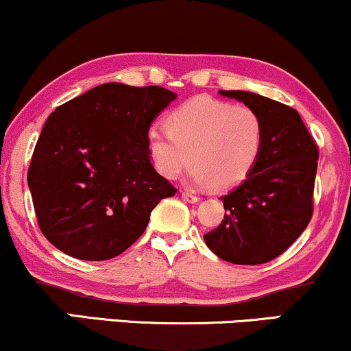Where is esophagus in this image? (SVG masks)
Returning a JSON list of instances; mask_svg holds the SVG:
<instances>
[{
  "label": "esophagus",
  "mask_w": 351,
  "mask_h": 351,
  "mask_svg": "<svg viewBox=\"0 0 351 351\" xmlns=\"http://www.w3.org/2000/svg\"><path fill=\"white\" fill-rule=\"evenodd\" d=\"M182 198L185 199V202H189V203H197L198 202V197L195 193H192V192H189V190H184V192H182Z\"/></svg>",
  "instance_id": "34e87169"
}]
</instances>
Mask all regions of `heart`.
<instances>
[{
	"label": "heart",
	"instance_id": "1",
	"mask_svg": "<svg viewBox=\"0 0 351 351\" xmlns=\"http://www.w3.org/2000/svg\"><path fill=\"white\" fill-rule=\"evenodd\" d=\"M147 142L166 179H177L193 159V180L224 190L252 174L265 147V124L243 104L197 97L167 116V129L152 127Z\"/></svg>",
	"mask_w": 351,
	"mask_h": 351
}]
</instances>
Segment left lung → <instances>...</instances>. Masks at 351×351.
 Returning <instances> with one entry per match:
<instances>
[{
    "mask_svg": "<svg viewBox=\"0 0 351 351\" xmlns=\"http://www.w3.org/2000/svg\"><path fill=\"white\" fill-rule=\"evenodd\" d=\"M219 93L261 116L265 147L247 180L221 197L224 219L204 242L224 261L263 265L284 253L311 221L319 149L297 109L242 90Z\"/></svg>",
    "mask_w": 351,
    "mask_h": 351,
    "instance_id": "obj_1",
    "label": "left lung"
}]
</instances>
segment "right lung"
Wrapping results in <instances>:
<instances>
[{
  "label": "right lung",
  "mask_w": 351,
  "mask_h": 351,
  "mask_svg": "<svg viewBox=\"0 0 351 351\" xmlns=\"http://www.w3.org/2000/svg\"><path fill=\"white\" fill-rule=\"evenodd\" d=\"M176 99L162 86L103 84L54 109L27 182L40 230L62 253L104 261L125 252L177 189L149 161L147 135Z\"/></svg>",
  "instance_id": "1"
}]
</instances>
